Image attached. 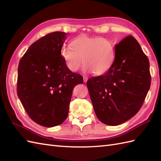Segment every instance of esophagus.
Returning <instances> with one entry per match:
<instances>
[{
    "label": "esophagus",
    "mask_w": 161,
    "mask_h": 161,
    "mask_svg": "<svg viewBox=\"0 0 161 161\" xmlns=\"http://www.w3.org/2000/svg\"><path fill=\"white\" fill-rule=\"evenodd\" d=\"M83 80L85 82H86V81L88 80V78H87L86 76H83Z\"/></svg>",
    "instance_id": "34e87169"
}]
</instances>
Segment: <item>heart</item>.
I'll use <instances>...</instances> for the list:
<instances>
[{"label": "heart", "mask_w": 161, "mask_h": 161, "mask_svg": "<svg viewBox=\"0 0 161 161\" xmlns=\"http://www.w3.org/2000/svg\"><path fill=\"white\" fill-rule=\"evenodd\" d=\"M70 46L71 47H63L61 55L67 68L72 72L79 70L83 62L85 72L102 75L113 64L114 46L108 38L80 36L75 38Z\"/></svg>", "instance_id": "obj_1"}]
</instances>
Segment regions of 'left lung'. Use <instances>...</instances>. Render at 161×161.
<instances>
[{"instance_id":"1","label":"left lung","mask_w":161,"mask_h":161,"mask_svg":"<svg viewBox=\"0 0 161 161\" xmlns=\"http://www.w3.org/2000/svg\"><path fill=\"white\" fill-rule=\"evenodd\" d=\"M148 57L131 36L115 46V59L102 76L86 82L98 119L106 125H118L138 113L150 86Z\"/></svg>"}]
</instances>
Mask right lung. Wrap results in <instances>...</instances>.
<instances>
[{
	"instance_id": "obj_1",
	"label": "right lung",
	"mask_w": 161,
	"mask_h": 161,
	"mask_svg": "<svg viewBox=\"0 0 161 161\" xmlns=\"http://www.w3.org/2000/svg\"><path fill=\"white\" fill-rule=\"evenodd\" d=\"M68 33L47 34L30 46L19 62L17 95L30 118L51 128L64 122L74 87L82 76L68 69L61 55Z\"/></svg>"
}]
</instances>
